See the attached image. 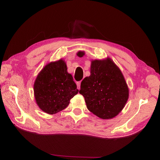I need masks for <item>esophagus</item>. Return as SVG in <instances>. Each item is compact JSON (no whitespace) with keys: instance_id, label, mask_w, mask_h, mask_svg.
<instances>
[{"instance_id":"1","label":"esophagus","mask_w":160,"mask_h":160,"mask_svg":"<svg viewBox=\"0 0 160 160\" xmlns=\"http://www.w3.org/2000/svg\"><path fill=\"white\" fill-rule=\"evenodd\" d=\"M80 83H81L80 82H77V83H76L78 89H80Z\"/></svg>"}]
</instances>
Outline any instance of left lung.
Instances as JSON below:
<instances>
[{"label": "left lung", "instance_id": "8db88e82", "mask_svg": "<svg viewBox=\"0 0 160 160\" xmlns=\"http://www.w3.org/2000/svg\"><path fill=\"white\" fill-rule=\"evenodd\" d=\"M77 55L82 57L84 53ZM79 93L89 111L102 119H111L120 113L128 98V89L120 69L110 58L93 60L91 75L81 82Z\"/></svg>", "mask_w": 160, "mask_h": 160}]
</instances>
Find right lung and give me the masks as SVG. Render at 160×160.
<instances>
[{"instance_id":"1","label":"right lung","mask_w":160,"mask_h":160,"mask_svg":"<svg viewBox=\"0 0 160 160\" xmlns=\"http://www.w3.org/2000/svg\"><path fill=\"white\" fill-rule=\"evenodd\" d=\"M33 88L37 104L49 114L64 109L78 93L73 77L68 73L62 60L47 64L37 76Z\"/></svg>"}]
</instances>
